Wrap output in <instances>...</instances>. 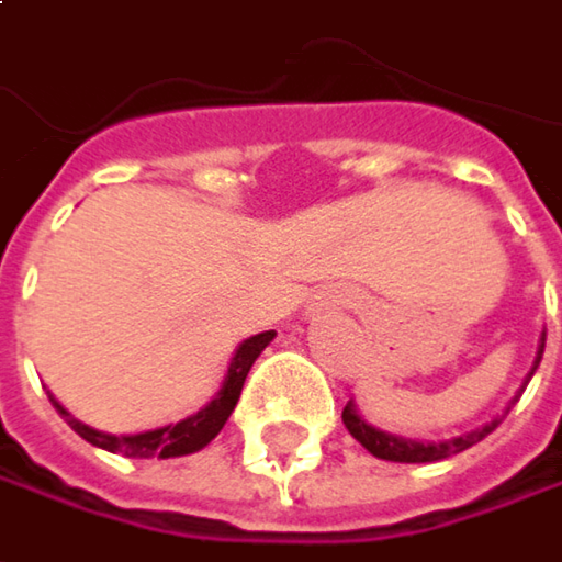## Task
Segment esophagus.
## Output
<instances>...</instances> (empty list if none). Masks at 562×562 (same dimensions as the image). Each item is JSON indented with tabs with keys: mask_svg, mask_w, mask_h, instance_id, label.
<instances>
[{
	"mask_svg": "<svg viewBox=\"0 0 562 562\" xmlns=\"http://www.w3.org/2000/svg\"><path fill=\"white\" fill-rule=\"evenodd\" d=\"M353 296L348 291H323V294H316L313 300V306L316 310H341V306H351Z\"/></svg>",
	"mask_w": 562,
	"mask_h": 562,
	"instance_id": "34e87169",
	"label": "esophagus"
}]
</instances>
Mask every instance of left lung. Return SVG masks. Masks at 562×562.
I'll return each mask as SVG.
<instances>
[{
    "label": "left lung",
    "mask_w": 562,
    "mask_h": 562,
    "mask_svg": "<svg viewBox=\"0 0 562 562\" xmlns=\"http://www.w3.org/2000/svg\"><path fill=\"white\" fill-rule=\"evenodd\" d=\"M541 353H544V335H541V345H538V357H535V363H531V370H528V376L521 379V389L519 395L525 392V385H528V379L535 376V370H538V363H541ZM519 395L516 398H509V405L503 407V414H496L491 424H484V427H474V430H468V434L452 436V439H411V436H398V434H389V430H379L373 427L370 420H363L360 417V411L353 402L345 405L341 411V420H345V427H348V434L370 452V456H376L382 462H405V464H420V462H439V459H449V456H456V452H464V449H471L474 442H481L484 436L493 434L496 430V424L509 414V407L519 402Z\"/></svg>",
    "instance_id": "1"
}]
</instances>
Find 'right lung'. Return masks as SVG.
<instances>
[{
  "label": "right lung",
  "mask_w": 562,
  "mask_h": 562,
  "mask_svg": "<svg viewBox=\"0 0 562 562\" xmlns=\"http://www.w3.org/2000/svg\"><path fill=\"white\" fill-rule=\"evenodd\" d=\"M271 338H274V331H259V335L246 338L234 351V357H231L227 376L221 382L217 395L205 407H199L195 414H189V417L177 420V424H167V427L142 430V434H103V430H94V427L81 424L75 414H69L66 407L53 398V392H49V402L66 417V424L75 434L81 436V439H88L98 449L126 456V459H180V456H192V452L205 449L211 439L224 430L227 417L234 414V407L239 402L243 382L249 376L256 357L271 345Z\"/></svg>",
  "instance_id": "1"
}]
</instances>
